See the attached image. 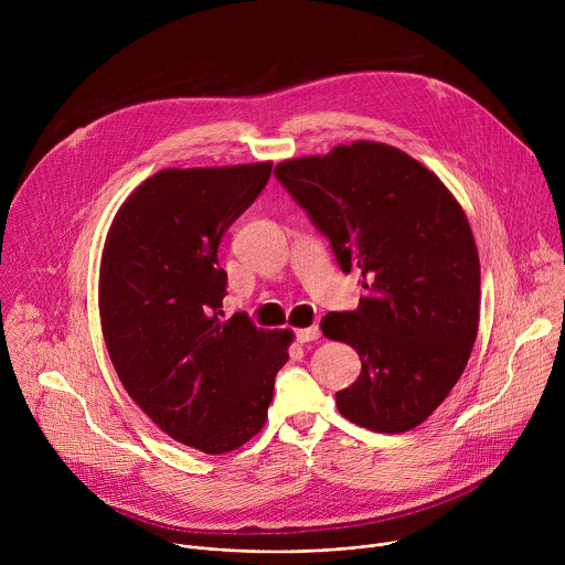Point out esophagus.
Returning <instances> with one entry per match:
<instances>
[{"label": "esophagus", "mask_w": 565, "mask_h": 565, "mask_svg": "<svg viewBox=\"0 0 565 565\" xmlns=\"http://www.w3.org/2000/svg\"><path fill=\"white\" fill-rule=\"evenodd\" d=\"M319 338V327L315 324V327H308V329H299L297 331V342L299 344H306V342H312V340H317Z\"/></svg>", "instance_id": "1"}]
</instances>
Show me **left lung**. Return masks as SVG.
<instances>
[{
  "instance_id": "1",
  "label": "left lung",
  "mask_w": 565,
  "mask_h": 565,
  "mask_svg": "<svg viewBox=\"0 0 565 565\" xmlns=\"http://www.w3.org/2000/svg\"><path fill=\"white\" fill-rule=\"evenodd\" d=\"M275 177L366 290L355 310L319 324L362 362L335 393L340 414L380 434L418 427L462 375L478 333L480 264L462 207L416 158L369 140L284 160Z\"/></svg>"
}]
</instances>
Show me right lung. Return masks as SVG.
Returning a JSON list of instances; mask_svg holds the SVG:
<instances>
[{
  "mask_svg": "<svg viewBox=\"0 0 565 565\" xmlns=\"http://www.w3.org/2000/svg\"><path fill=\"white\" fill-rule=\"evenodd\" d=\"M273 163L160 170L118 210L100 264V321L114 369L168 436L203 454L248 443L268 418L290 331L223 319L225 230Z\"/></svg>",
  "mask_w": 565,
  "mask_h": 565,
  "instance_id": "obj_1",
  "label": "right lung"
}]
</instances>
